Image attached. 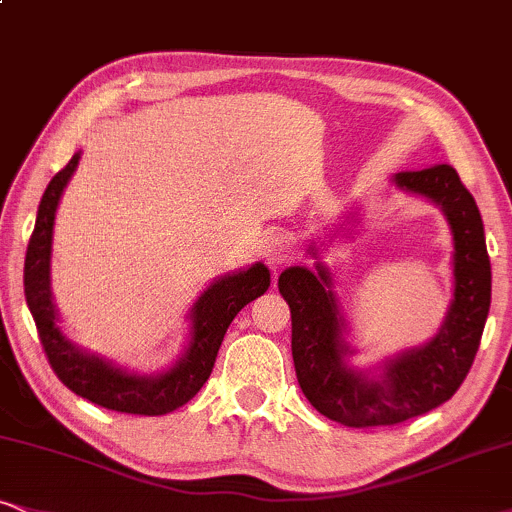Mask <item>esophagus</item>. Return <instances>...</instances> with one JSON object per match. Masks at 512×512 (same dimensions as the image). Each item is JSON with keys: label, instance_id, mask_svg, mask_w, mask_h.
<instances>
[{"label": "esophagus", "instance_id": "34e87169", "mask_svg": "<svg viewBox=\"0 0 512 512\" xmlns=\"http://www.w3.org/2000/svg\"><path fill=\"white\" fill-rule=\"evenodd\" d=\"M293 238H290L288 234H274L269 238L267 243V250H264V257H267L269 264H274V267H278V264L288 262L290 257H293Z\"/></svg>", "mask_w": 512, "mask_h": 512}]
</instances>
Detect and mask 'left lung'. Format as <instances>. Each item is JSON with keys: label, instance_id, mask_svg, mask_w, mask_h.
Returning <instances> with one entry per match:
<instances>
[{"label": "left lung", "instance_id": "1", "mask_svg": "<svg viewBox=\"0 0 512 512\" xmlns=\"http://www.w3.org/2000/svg\"><path fill=\"white\" fill-rule=\"evenodd\" d=\"M399 189L435 200L454 234V302L425 347L390 359L380 378L347 368L349 347L342 340L345 321L333 295V278L290 267L278 276V290L293 321V361L297 383L316 411L347 428H383L423 416L454 397L463 385L491 304V264L484 224L475 198L451 165L394 174ZM316 257V250H309Z\"/></svg>", "mask_w": 512, "mask_h": 512}]
</instances>
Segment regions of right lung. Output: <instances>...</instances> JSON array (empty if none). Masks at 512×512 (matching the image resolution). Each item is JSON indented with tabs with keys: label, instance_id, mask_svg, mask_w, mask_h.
<instances>
[{
	"label": "right lung",
	"instance_id": "obj_1",
	"mask_svg": "<svg viewBox=\"0 0 512 512\" xmlns=\"http://www.w3.org/2000/svg\"><path fill=\"white\" fill-rule=\"evenodd\" d=\"M77 163H80V153H75L70 163L54 174L40 200L35 229H32L28 252H25V302L35 319L44 354L58 380L68 390L103 409L134 413V416H165L196 397L205 380L210 378L226 328L245 304L267 293L269 269L264 264H252L250 269L219 278L200 295L191 316V345L167 373H127L99 357L84 354L56 326L54 302L49 293L51 229H54L56 205Z\"/></svg>",
	"mask_w": 512,
	"mask_h": 512
}]
</instances>
